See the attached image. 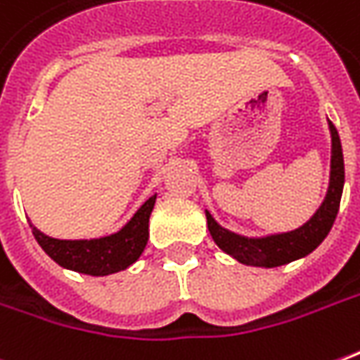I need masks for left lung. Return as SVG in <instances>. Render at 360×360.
Wrapping results in <instances>:
<instances>
[{
    "label": "left lung",
    "mask_w": 360,
    "mask_h": 360,
    "mask_svg": "<svg viewBox=\"0 0 360 360\" xmlns=\"http://www.w3.org/2000/svg\"><path fill=\"white\" fill-rule=\"evenodd\" d=\"M331 132V169H329V187L321 206L316 210L308 222L296 228L292 232L273 233L265 238H245L222 228L216 222L212 214L206 210V224L208 232L216 241V245L243 265L253 267H281L290 261L306 257L316 250L335 222L339 212V202L343 195L345 183V165H343V150L339 140L338 128L329 122Z\"/></svg>",
    "instance_id": "8db88e82"
}]
</instances>
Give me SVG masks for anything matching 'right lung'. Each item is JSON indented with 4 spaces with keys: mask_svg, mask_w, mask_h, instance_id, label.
Instances as JSON below:
<instances>
[{
    "mask_svg": "<svg viewBox=\"0 0 360 360\" xmlns=\"http://www.w3.org/2000/svg\"><path fill=\"white\" fill-rule=\"evenodd\" d=\"M155 195L146 200L119 232L95 240H56L37 230L32 236L50 259L60 267L84 275L105 276L130 267L142 255L148 243V224L154 210Z\"/></svg>",
    "mask_w": 360,
    "mask_h": 360,
    "instance_id": "obj_1",
    "label": "right lung"
}]
</instances>
